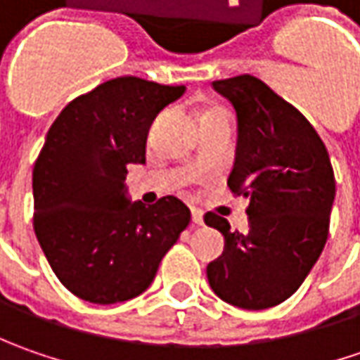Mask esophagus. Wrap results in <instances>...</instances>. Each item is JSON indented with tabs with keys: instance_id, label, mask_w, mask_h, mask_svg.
<instances>
[{
	"instance_id": "obj_1",
	"label": "esophagus",
	"mask_w": 360,
	"mask_h": 360,
	"mask_svg": "<svg viewBox=\"0 0 360 360\" xmlns=\"http://www.w3.org/2000/svg\"><path fill=\"white\" fill-rule=\"evenodd\" d=\"M190 212H192V222L194 224H202L204 222V214H202V210H198V208H190Z\"/></svg>"
}]
</instances>
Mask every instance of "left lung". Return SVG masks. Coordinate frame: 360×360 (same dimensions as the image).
<instances>
[{
    "label": "left lung",
    "mask_w": 360,
    "mask_h": 360,
    "mask_svg": "<svg viewBox=\"0 0 360 360\" xmlns=\"http://www.w3.org/2000/svg\"><path fill=\"white\" fill-rule=\"evenodd\" d=\"M212 88L236 110L229 188L248 198V230H230L214 212L204 216L224 236V250L206 276L224 302L262 311L292 297L323 252L335 172L311 122L264 82L244 74L212 82Z\"/></svg>",
    "instance_id": "obj_1"
}]
</instances>
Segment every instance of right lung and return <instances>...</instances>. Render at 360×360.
<instances>
[{
	"instance_id": "add662e5",
	"label": "right lung",
	"mask_w": 360,
	"mask_h": 360,
	"mask_svg": "<svg viewBox=\"0 0 360 360\" xmlns=\"http://www.w3.org/2000/svg\"><path fill=\"white\" fill-rule=\"evenodd\" d=\"M186 91L124 76L72 100L34 166V230L60 283L82 300L142 295L190 224L176 196L130 202L128 164H146L154 118Z\"/></svg>"
}]
</instances>
